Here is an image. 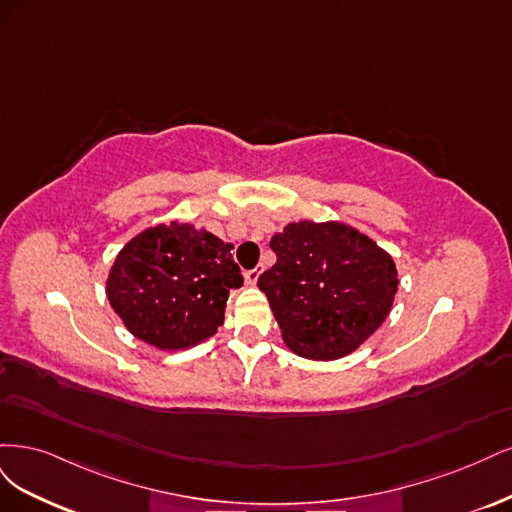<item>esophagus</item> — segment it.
<instances>
[{
    "mask_svg": "<svg viewBox=\"0 0 512 512\" xmlns=\"http://www.w3.org/2000/svg\"><path fill=\"white\" fill-rule=\"evenodd\" d=\"M257 278H259V272H257V270L246 272V285H255Z\"/></svg>",
    "mask_w": 512,
    "mask_h": 512,
    "instance_id": "esophagus-1",
    "label": "esophagus"
}]
</instances>
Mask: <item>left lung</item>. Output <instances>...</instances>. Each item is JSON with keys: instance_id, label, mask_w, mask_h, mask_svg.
<instances>
[{"instance_id": "8db88e82", "label": "left lung", "mask_w": 512, "mask_h": 512, "mask_svg": "<svg viewBox=\"0 0 512 512\" xmlns=\"http://www.w3.org/2000/svg\"><path fill=\"white\" fill-rule=\"evenodd\" d=\"M270 249L276 263L257 285L295 355L315 361L351 355L391 312L398 270L359 229L340 221L287 223Z\"/></svg>"}]
</instances>
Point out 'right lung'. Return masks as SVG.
I'll return each mask as SVG.
<instances>
[{"label": "right lung", "mask_w": 512, "mask_h": 512, "mask_svg": "<svg viewBox=\"0 0 512 512\" xmlns=\"http://www.w3.org/2000/svg\"><path fill=\"white\" fill-rule=\"evenodd\" d=\"M234 244L191 221L148 227L114 259L106 295L127 332L161 351H185L223 325L229 291L242 285Z\"/></svg>", "instance_id": "obj_1"}]
</instances>
